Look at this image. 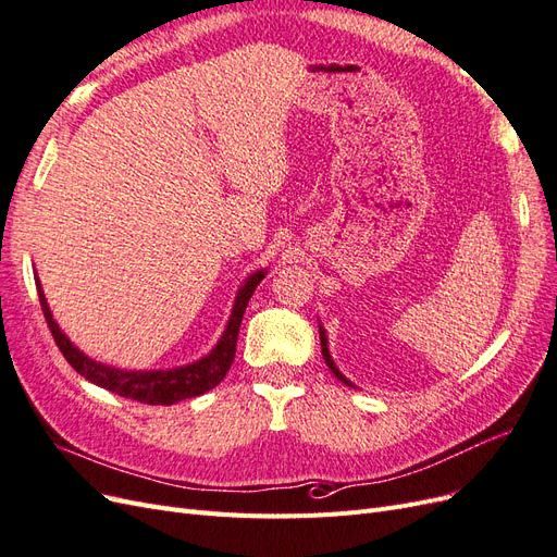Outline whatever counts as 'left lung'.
Instances as JSON below:
<instances>
[{"label": "left lung", "mask_w": 557, "mask_h": 557, "mask_svg": "<svg viewBox=\"0 0 557 557\" xmlns=\"http://www.w3.org/2000/svg\"><path fill=\"white\" fill-rule=\"evenodd\" d=\"M320 346H323V360H325V364L332 369V374H334L336 379H339V381H344L346 385H352V383L339 372V369L334 367V362H332V358H330V350H327V339H325V330H323V327H320Z\"/></svg>", "instance_id": "obj_1"}]
</instances>
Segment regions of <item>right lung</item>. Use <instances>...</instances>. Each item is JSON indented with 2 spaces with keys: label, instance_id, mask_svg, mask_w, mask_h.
Returning <instances> with one entry per match:
<instances>
[{
  "label": "right lung",
  "instance_id": "right-lung-1",
  "mask_svg": "<svg viewBox=\"0 0 557 557\" xmlns=\"http://www.w3.org/2000/svg\"><path fill=\"white\" fill-rule=\"evenodd\" d=\"M262 278H264V272H258L246 281V285L237 295V305H234V311H232V318H230L223 339L218 342V346L209 352V356L201 358L195 364L170 369V372H123V369H113V367H104V364H97V362L88 360L81 350H76L70 344V339H66V336L60 332V327L55 325L53 315H50V311L46 307L39 281H37V293H39L41 311L46 315L50 334H53V339L64 356V360L70 362L81 376H86L95 385H102V387H107V391L121 395L125 399L153 404V407H158V404L160 407H170V404H174V401L205 395L207 391H211V387H215L225 379L227 369L234 360V352H237L239 327H242L244 311L248 307V299H250L252 290L258 288V283Z\"/></svg>",
  "mask_w": 557,
  "mask_h": 557
}]
</instances>
